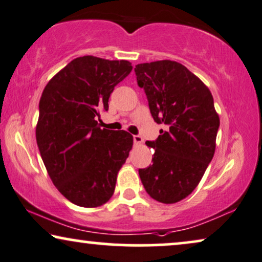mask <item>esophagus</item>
<instances>
[{
  "mask_svg": "<svg viewBox=\"0 0 262 262\" xmlns=\"http://www.w3.org/2000/svg\"><path fill=\"white\" fill-rule=\"evenodd\" d=\"M133 140H134V144L135 145H141L142 142H144V139H142L140 135H134Z\"/></svg>",
  "mask_w": 262,
  "mask_h": 262,
  "instance_id": "esophagus-1",
  "label": "esophagus"
}]
</instances>
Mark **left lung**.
I'll list each match as a JSON object with an SVG mask.
<instances>
[{
  "mask_svg": "<svg viewBox=\"0 0 262 262\" xmlns=\"http://www.w3.org/2000/svg\"><path fill=\"white\" fill-rule=\"evenodd\" d=\"M155 122L162 124L155 141L152 165L139 169L149 196L163 204L187 198L213 158L219 116L207 86L175 61L135 66Z\"/></svg>",
  "mask_w": 262,
  "mask_h": 262,
  "instance_id": "1",
  "label": "left lung"
}]
</instances>
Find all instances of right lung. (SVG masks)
Segmentation results:
<instances>
[{
	"instance_id": "obj_1",
	"label": "right lung",
	"mask_w": 262,
	"mask_h": 262,
	"mask_svg": "<svg viewBox=\"0 0 262 262\" xmlns=\"http://www.w3.org/2000/svg\"><path fill=\"white\" fill-rule=\"evenodd\" d=\"M128 61L82 56L66 66L41 93L37 145L58 191L81 207H98L113 196L117 172L128 158L133 137L102 129L97 117L107 111L115 86L132 72Z\"/></svg>"
}]
</instances>
